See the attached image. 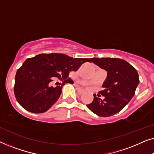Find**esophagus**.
<instances>
[{"mask_svg": "<svg viewBox=\"0 0 154 154\" xmlns=\"http://www.w3.org/2000/svg\"><path fill=\"white\" fill-rule=\"evenodd\" d=\"M76 90H77V92H79V94H83V92H84V90H83V89H82V88H79V87H77L76 88Z\"/></svg>", "mask_w": 154, "mask_h": 154, "instance_id": "34e87169", "label": "esophagus"}]
</instances>
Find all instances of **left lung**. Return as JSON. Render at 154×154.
Masks as SVG:
<instances>
[{
    "instance_id": "obj_1",
    "label": "left lung",
    "mask_w": 154,
    "mask_h": 154,
    "mask_svg": "<svg viewBox=\"0 0 154 154\" xmlns=\"http://www.w3.org/2000/svg\"><path fill=\"white\" fill-rule=\"evenodd\" d=\"M90 60L107 71L102 85L104 90L99 92L104 98L97 97L88 104V108L99 116L108 117L119 113L133 97L139 82L138 73L125 60L119 58H91Z\"/></svg>"
}]
</instances>
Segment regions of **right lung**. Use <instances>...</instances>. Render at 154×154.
Returning a JSON list of instances; mask_svg holds the SVG:
<instances>
[{
  "mask_svg": "<svg viewBox=\"0 0 154 154\" xmlns=\"http://www.w3.org/2000/svg\"><path fill=\"white\" fill-rule=\"evenodd\" d=\"M88 58H73L60 53L40 54L29 58L18 69L14 92L19 104L26 111L44 113L55 103L62 94L63 85L73 83L69 72L76 71ZM54 77L63 81L62 86H50Z\"/></svg>",
  "mask_w": 154,
  "mask_h": 154,
  "instance_id": "1",
  "label": "right lung"
}]
</instances>
